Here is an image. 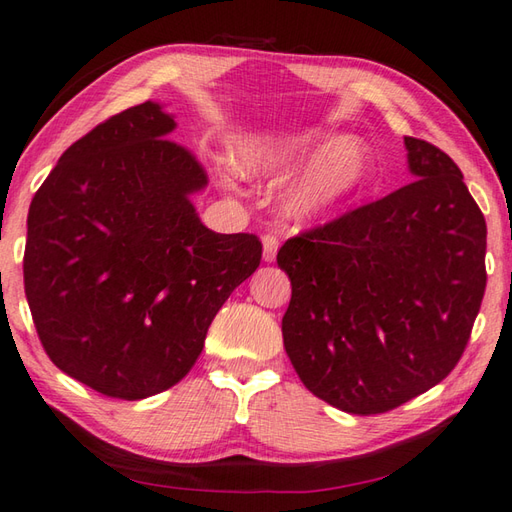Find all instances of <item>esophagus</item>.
Wrapping results in <instances>:
<instances>
[{
    "instance_id": "esophagus-1",
    "label": "esophagus",
    "mask_w": 512,
    "mask_h": 512,
    "mask_svg": "<svg viewBox=\"0 0 512 512\" xmlns=\"http://www.w3.org/2000/svg\"><path fill=\"white\" fill-rule=\"evenodd\" d=\"M278 238L274 234H267L263 238V260L265 263H274L276 260V254H278Z\"/></svg>"
}]
</instances>
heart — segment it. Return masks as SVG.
<instances>
[{
    "label": "heart",
    "mask_w": 512,
    "mask_h": 512,
    "mask_svg": "<svg viewBox=\"0 0 512 512\" xmlns=\"http://www.w3.org/2000/svg\"><path fill=\"white\" fill-rule=\"evenodd\" d=\"M309 159L314 161L283 194V210L294 221H314L338 210L367 185L373 172L367 145L322 130L254 134L234 148L236 170L254 181H280Z\"/></svg>",
    "instance_id": "heart-1"
}]
</instances>
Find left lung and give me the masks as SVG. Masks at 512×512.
<instances>
[{"mask_svg":"<svg viewBox=\"0 0 512 512\" xmlns=\"http://www.w3.org/2000/svg\"><path fill=\"white\" fill-rule=\"evenodd\" d=\"M413 183L289 238L285 351L302 384L353 415L442 382L486 289V221L451 156L404 137Z\"/></svg>","mask_w":512,"mask_h":512,"instance_id":"1","label":"left lung"}]
</instances>
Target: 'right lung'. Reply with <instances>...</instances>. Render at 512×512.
<instances>
[{
	"label": "right lung",
	"instance_id": "right-lung-1",
	"mask_svg": "<svg viewBox=\"0 0 512 512\" xmlns=\"http://www.w3.org/2000/svg\"><path fill=\"white\" fill-rule=\"evenodd\" d=\"M145 101L61 154L28 212L24 287L48 358L108 398L183 380L229 294L263 256L254 234H216L192 205L203 165Z\"/></svg>",
	"mask_w": 512,
	"mask_h": 512
}]
</instances>
